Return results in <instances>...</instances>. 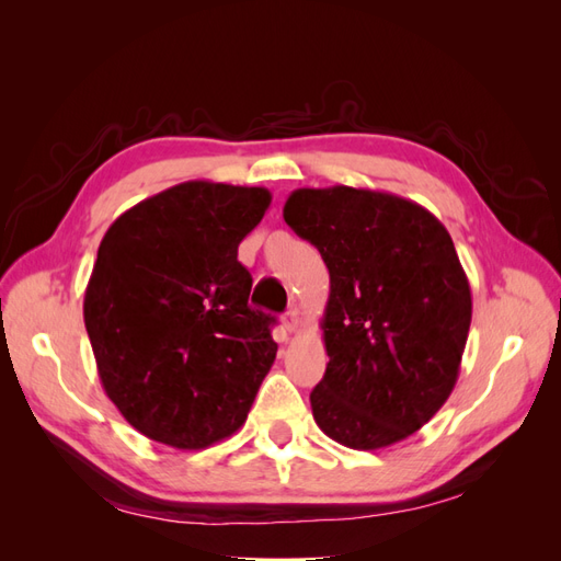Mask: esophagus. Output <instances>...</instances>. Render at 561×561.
Segmentation results:
<instances>
[{
  "label": "esophagus",
  "mask_w": 561,
  "mask_h": 561,
  "mask_svg": "<svg viewBox=\"0 0 561 561\" xmlns=\"http://www.w3.org/2000/svg\"><path fill=\"white\" fill-rule=\"evenodd\" d=\"M285 330L287 332H297L299 330V325H301V320H299V311H297V307H293L290 311H287V316H285Z\"/></svg>",
  "instance_id": "1"
}]
</instances>
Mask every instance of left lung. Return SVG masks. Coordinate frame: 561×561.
<instances>
[{
  "label": "left lung",
  "mask_w": 561,
  "mask_h": 561,
  "mask_svg": "<svg viewBox=\"0 0 561 561\" xmlns=\"http://www.w3.org/2000/svg\"><path fill=\"white\" fill-rule=\"evenodd\" d=\"M283 217L330 271L318 428L360 451L400 443L447 402L468 342L470 283L449 231L414 201L346 184L295 190Z\"/></svg>",
  "instance_id": "obj_1"
}]
</instances>
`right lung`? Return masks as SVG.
I'll use <instances>...</instances> for the list:
<instances>
[{
  "mask_svg": "<svg viewBox=\"0 0 561 561\" xmlns=\"http://www.w3.org/2000/svg\"><path fill=\"white\" fill-rule=\"evenodd\" d=\"M268 203L264 186L182 182L100 241L83 322L107 398L149 439L203 449L245 423L278 351L239 262Z\"/></svg>",
  "mask_w": 561,
  "mask_h": 561,
  "instance_id": "1",
  "label": "right lung"
}]
</instances>
